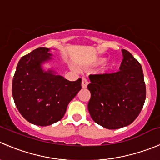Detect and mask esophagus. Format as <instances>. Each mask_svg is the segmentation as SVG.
Wrapping results in <instances>:
<instances>
[{
    "label": "esophagus",
    "instance_id": "1",
    "mask_svg": "<svg viewBox=\"0 0 160 160\" xmlns=\"http://www.w3.org/2000/svg\"><path fill=\"white\" fill-rule=\"evenodd\" d=\"M88 80H87L86 78H84L83 77V79H82V88H83V89H85V88H87V87H88Z\"/></svg>",
    "mask_w": 160,
    "mask_h": 160
}]
</instances>
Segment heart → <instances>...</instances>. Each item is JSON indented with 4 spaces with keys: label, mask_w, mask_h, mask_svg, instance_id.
I'll return each mask as SVG.
<instances>
[{
    "label": "heart",
    "mask_w": 160,
    "mask_h": 160,
    "mask_svg": "<svg viewBox=\"0 0 160 160\" xmlns=\"http://www.w3.org/2000/svg\"><path fill=\"white\" fill-rule=\"evenodd\" d=\"M108 58L105 57V56H98L96 57L93 61H92L91 64L94 67H98V66H101L102 64L105 63L106 61L108 60ZM116 67H117V63H116L115 61L112 60L110 61L109 62H108L105 66H104V72H113V70H115Z\"/></svg>",
    "instance_id": "obj_1"
}]
</instances>
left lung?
Returning a JSON list of instances; mask_svg holds the SVG:
<instances>
[{
    "label": "left lung",
    "instance_id": "8db88e82",
    "mask_svg": "<svg viewBox=\"0 0 160 160\" xmlns=\"http://www.w3.org/2000/svg\"><path fill=\"white\" fill-rule=\"evenodd\" d=\"M118 72L90 75L88 111L93 121L108 129L132 124L146 101V89L142 66L128 51L122 49Z\"/></svg>",
    "mask_w": 160,
    "mask_h": 160
}]
</instances>
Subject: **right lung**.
<instances>
[{
  "mask_svg": "<svg viewBox=\"0 0 160 160\" xmlns=\"http://www.w3.org/2000/svg\"><path fill=\"white\" fill-rule=\"evenodd\" d=\"M48 48L22 56L13 77L12 95L20 114L30 123L47 126L61 120L68 104L81 89V79L70 81L42 65L51 60Z\"/></svg>",
  "mask_w": 160,
  "mask_h": 160,
  "instance_id": "right-lung-1",
  "label": "right lung"
}]
</instances>
